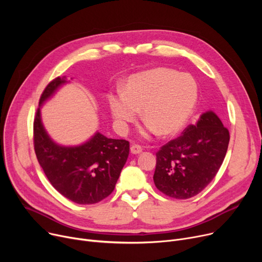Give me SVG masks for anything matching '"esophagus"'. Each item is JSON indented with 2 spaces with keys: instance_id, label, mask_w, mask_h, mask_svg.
<instances>
[{
  "instance_id": "esophagus-1",
  "label": "esophagus",
  "mask_w": 262,
  "mask_h": 262,
  "mask_svg": "<svg viewBox=\"0 0 262 262\" xmlns=\"http://www.w3.org/2000/svg\"><path fill=\"white\" fill-rule=\"evenodd\" d=\"M130 152H132V154H135V155L140 154V153L142 152V147H141L140 145L133 144V145L130 146Z\"/></svg>"
}]
</instances>
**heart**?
<instances>
[{"label": "heart", "instance_id": "heart-1", "mask_svg": "<svg viewBox=\"0 0 262 262\" xmlns=\"http://www.w3.org/2000/svg\"><path fill=\"white\" fill-rule=\"evenodd\" d=\"M196 99L198 85L191 75L156 68L130 76L123 92L108 95V103L120 128H125L142 109L147 135L171 136L183 128Z\"/></svg>", "mask_w": 262, "mask_h": 262}]
</instances>
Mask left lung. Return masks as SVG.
Segmentation results:
<instances>
[{"instance_id": "1", "label": "left lung", "mask_w": 262, "mask_h": 262, "mask_svg": "<svg viewBox=\"0 0 262 262\" xmlns=\"http://www.w3.org/2000/svg\"><path fill=\"white\" fill-rule=\"evenodd\" d=\"M229 143V132L213 112L201 116L195 125L169 141L156 153L154 183L173 199L199 194L222 166Z\"/></svg>"}]
</instances>
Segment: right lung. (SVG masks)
<instances>
[{
	"label": "right lung",
	"instance_id": "obj_1",
	"mask_svg": "<svg viewBox=\"0 0 262 262\" xmlns=\"http://www.w3.org/2000/svg\"><path fill=\"white\" fill-rule=\"evenodd\" d=\"M64 77H56L40 96L42 105L60 86ZM34 147L39 164L52 186L76 204L99 203L114 191L129 154V142L110 139L96 133L78 146H61L47 134L38 107L34 120Z\"/></svg>",
	"mask_w": 262,
	"mask_h": 262
}]
</instances>
